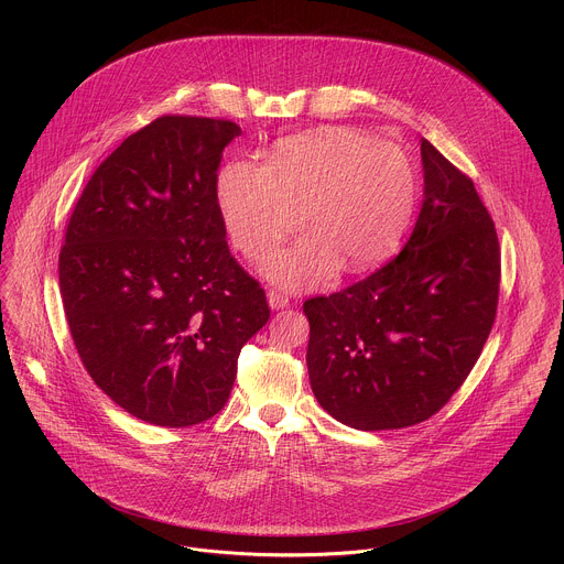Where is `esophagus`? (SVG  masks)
<instances>
[{"mask_svg":"<svg viewBox=\"0 0 564 564\" xmlns=\"http://www.w3.org/2000/svg\"><path fill=\"white\" fill-rule=\"evenodd\" d=\"M268 303H270L272 310H281V307L290 305V299H288V294H283L279 290H270L268 292Z\"/></svg>","mask_w":564,"mask_h":564,"instance_id":"34e87169","label":"esophagus"}]
</instances>
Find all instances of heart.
<instances>
[{
    "label": "heart",
    "mask_w": 564,
    "mask_h": 564,
    "mask_svg": "<svg viewBox=\"0 0 564 564\" xmlns=\"http://www.w3.org/2000/svg\"><path fill=\"white\" fill-rule=\"evenodd\" d=\"M415 192L404 149L346 127L279 140L265 167L231 160L216 187L231 243L250 261L268 259L305 223L310 234L268 265L285 288L316 285L337 265L361 272L379 263L404 236Z\"/></svg>",
    "instance_id": "obj_1"
}]
</instances>
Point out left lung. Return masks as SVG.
Listing matches in <instances>:
<instances>
[{
    "mask_svg": "<svg viewBox=\"0 0 564 564\" xmlns=\"http://www.w3.org/2000/svg\"><path fill=\"white\" fill-rule=\"evenodd\" d=\"M424 203L392 261L303 303L310 386L350 429L392 431L435 415L485 348L500 296V243L473 181L422 138Z\"/></svg>",
    "mask_w": 564,
    "mask_h": 564,
    "instance_id": "left-lung-1",
    "label": "left lung"
}]
</instances>
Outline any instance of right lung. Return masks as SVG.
Segmentation results:
<instances>
[{"label":"right lung","instance_id":"1","mask_svg":"<svg viewBox=\"0 0 564 564\" xmlns=\"http://www.w3.org/2000/svg\"><path fill=\"white\" fill-rule=\"evenodd\" d=\"M231 120L163 116L94 172L68 218L59 292L75 350L129 415L165 429L214 417L270 318L218 207Z\"/></svg>","mask_w":564,"mask_h":564}]
</instances>
